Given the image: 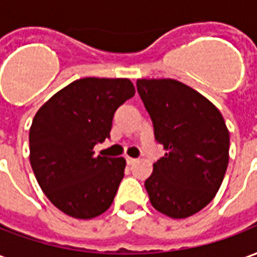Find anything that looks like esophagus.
Here are the masks:
<instances>
[{"mask_svg": "<svg viewBox=\"0 0 257 257\" xmlns=\"http://www.w3.org/2000/svg\"><path fill=\"white\" fill-rule=\"evenodd\" d=\"M126 162H128V165H132L136 162V158H132V157H126Z\"/></svg>", "mask_w": 257, "mask_h": 257, "instance_id": "obj_1", "label": "esophagus"}]
</instances>
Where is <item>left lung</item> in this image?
Here are the masks:
<instances>
[{
    "instance_id": "left-lung-1",
    "label": "left lung",
    "mask_w": 257,
    "mask_h": 257,
    "mask_svg": "<svg viewBox=\"0 0 257 257\" xmlns=\"http://www.w3.org/2000/svg\"><path fill=\"white\" fill-rule=\"evenodd\" d=\"M165 156L145 182L162 215L186 219L215 198L228 165L230 134L219 108L189 85L172 78L138 79Z\"/></svg>"
}]
</instances>
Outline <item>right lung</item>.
Here are the masks:
<instances>
[{
  "mask_svg": "<svg viewBox=\"0 0 257 257\" xmlns=\"http://www.w3.org/2000/svg\"><path fill=\"white\" fill-rule=\"evenodd\" d=\"M135 95L129 78H81L45 101L30 126V164L48 199L75 219L111 206L123 178L122 157H95L110 138L114 112Z\"/></svg>",
  "mask_w": 257,
  "mask_h": 257,
  "instance_id": "obj_1",
  "label": "right lung"
}]
</instances>
